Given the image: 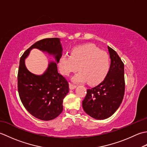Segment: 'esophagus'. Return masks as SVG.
<instances>
[{"label":"esophagus","mask_w":147,"mask_h":147,"mask_svg":"<svg viewBox=\"0 0 147 147\" xmlns=\"http://www.w3.org/2000/svg\"><path fill=\"white\" fill-rule=\"evenodd\" d=\"M76 87V85H73V84H71V83H69V88H70L71 90H73V89L75 88Z\"/></svg>","instance_id":"esophagus-1"}]
</instances>
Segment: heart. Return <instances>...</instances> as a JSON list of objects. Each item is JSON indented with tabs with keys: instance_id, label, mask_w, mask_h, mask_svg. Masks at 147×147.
Wrapping results in <instances>:
<instances>
[{
	"instance_id": "b5f03b06",
	"label": "heart",
	"mask_w": 147,
	"mask_h": 147,
	"mask_svg": "<svg viewBox=\"0 0 147 147\" xmlns=\"http://www.w3.org/2000/svg\"><path fill=\"white\" fill-rule=\"evenodd\" d=\"M59 66L61 73L65 76L78 69L80 71L73 77V82H87L88 85H93L105 77L110 66V58L107 52L100 51L95 45H85L74 48L70 55L62 56Z\"/></svg>"
}]
</instances>
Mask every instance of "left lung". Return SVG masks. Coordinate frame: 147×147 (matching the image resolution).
<instances>
[{"mask_svg": "<svg viewBox=\"0 0 147 147\" xmlns=\"http://www.w3.org/2000/svg\"><path fill=\"white\" fill-rule=\"evenodd\" d=\"M111 67L105 78L98 85L88 89L83 100V110L96 119H105L119 107L125 91L124 63L114 49L108 46Z\"/></svg>", "mask_w": 147, "mask_h": 147, "instance_id": "left-lung-1", "label": "left lung"}]
</instances>
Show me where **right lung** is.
<instances>
[{"mask_svg":"<svg viewBox=\"0 0 147 147\" xmlns=\"http://www.w3.org/2000/svg\"><path fill=\"white\" fill-rule=\"evenodd\" d=\"M38 49L55 55L58 62L62 47L58 38L37 41L22 55L18 73V90L22 104L30 114L43 121L57 117L63 110V99L69 92V84L57 71V64L51 62L45 73L35 75L27 69L24 59L32 49Z\"/></svg>","mask_w":147,"mask_h":147,"instance_id":"right-lung-1","label":"right lung"}]
</instances>
